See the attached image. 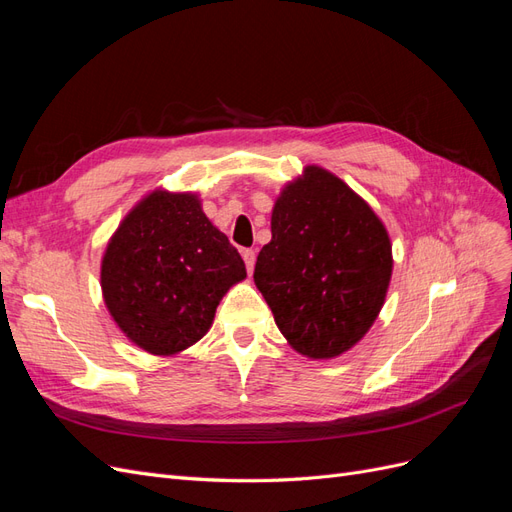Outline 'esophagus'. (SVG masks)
<instances>
[{"label": "esophagus", "mask_w": 512, "mask_h": 512, "mask_svg": "<svg viewBox=\"0 0 512 512\" xmlns=\"http://www.w3.org/2000/svg\"><path fill=\"white\" fill-rule=\"evenodd\" d=\"M241 256H243V260H245L247 273H252V271H254V262H256V252H254V250H243Z\"/></svg>", "instance_id": "obj_1"}]
</instances>
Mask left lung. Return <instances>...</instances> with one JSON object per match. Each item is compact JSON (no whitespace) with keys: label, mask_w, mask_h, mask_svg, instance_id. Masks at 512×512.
Listing matches in <instances>:
<instances>
[{"label":"left lung","mask_w":512,"mask_h":512,"mask_svg":"<svg viewBox=\"0 0 512 512\" xmlns=\"http://www.w3.org/2000/svg\"><path fill=\"white\" fill-rule=\"evenodd\" d=\"M391 273V239L374 209L329 170L307 166L275 200L254 282L294 350L333 359L374 324Z\"/></svg>","instance_id":"obj_1"}]
</instances>
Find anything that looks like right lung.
<instances>
[{
	"instance_id": "add662e5",
	"label": "right lung",
	"mask_w": 512,
	"mask_h": 512,
	"mask_svg": "<svg viewBox=\"0 0 512 512\" xmlns=\"http://www.w3.org/2000/svg\"><path fill=\"white\" fill-rule=\"evenodd\" d=\"M245 275L239 252L209 222L196 194L153 190L108 241L100 284L130 342L170 356L211 329L222 297Z\"/></svg>"
}]
</instances>
